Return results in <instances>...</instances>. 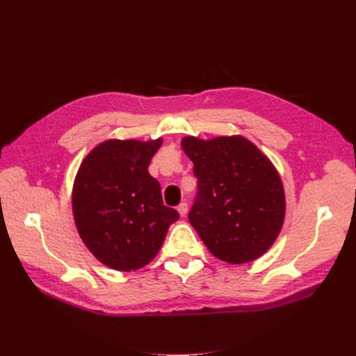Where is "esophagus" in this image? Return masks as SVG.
Here are the masks:
<instances>
[{"mask_svg":"<svg viewBox=\"0 0 356 356\" xmlns=\"http://www.w3.org/2000/svg\"><path fill=\"white\" fill-rule=\"evenodd\" d=\"M177 211H179L180 217H185V216H186V213H188V205H186V203H185V202H184V203H180V205L177 207Z\"/></svg>","mask_w":356,"mask_h":356,"instance_id":"obj_1","label":"esophagus"}]
</instances>
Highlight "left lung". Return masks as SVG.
Listing matches in <instances>:
<instances>
[{"mask_svg": "<svg viewBox=\"0 0 356 356\" xmlns=\"http://www.w3.org/2000/svg\"><path fill=\"white\" fill-rule=\"evenodd\" d=\"M199 194L188 214L218 260L243 264L261 257L283 228V182L269 157L240 134L199 139L185 136Z\"/></svg>", "mask_w": 356, "mask_h": 356, "instance_id": "1", "label": "left lung"}]
</instances>
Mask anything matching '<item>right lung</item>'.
Instances as JSON below:
<instances>
[{
    "label": "right lung",
    "instance_id": "1",
    "mask_svg": "<svg viewBox=\"0 0 356 356\" xmlns=\"http://www.w3.org/2000/svg\"><path fill=\"white\" fill-rule=\"evenodd\" d=\"M162 138L107 139L81 162L72 209L81 240L105 266L138 270L154 259L176 209L163 205L161 185L148 166Z\"/></svg>",
    "mask_w": 356,
    "mask_h": 356
}]
</instances>
